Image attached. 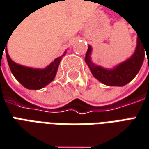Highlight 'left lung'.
Segmentation results:
<instances>
[{
    "instance_id": "left-lung-1",
    "label": "left lung",
    "mask_w": 149,
    "mask_h": 149,
    "mask_svg": "<svg viewBox=\"0 0 149 149\" xmlns=\"http://www.w3.org/2000/svg\"><path fill=\"white\" fill-rule=\"evenodd\" d=\"M92 46L89 45L85 56V62L92 74L102 83L113 87H123L133 80L142 67L145 57V52H147L144 44L138 36L137 46L133 55L113 68H106L96 65L92 62Z\"/></svg>"
}]
</instances>
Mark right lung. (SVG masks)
<instances>
[{"label": "right lung", "mask_w": 149, "mask_h": 149, "mask_svg": "<svg viewBox=\"0 0 149 149\" xmlns=\"http://www.w3.org/2000/svg\"><path fill=\"white\" fill-rule=\"evenodd\" d=\"M8 42V41H7ZM7 43V42H6ZM64 54L52 62L47 68H33L26 67L20 64H17L10 59L8 54L7 48L6 50V54L8 65L10 67L11 73L14 75L16 79L19 81L23 87L31 90H39L42 89L55 78L60 62Z\"/></svg>", "instance_id": "add662e5"}]
</instances>
